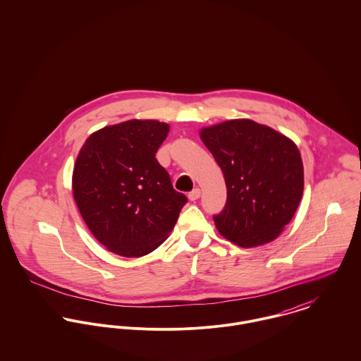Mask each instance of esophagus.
<instances>
[{"mask_svg": "<svg viewBox=\"0 0 361 361\" xmlns=\"http://www.w3.org/2000/svg\"><path fill=\"white\" fill-rule=\"evenodd\" d=\"M202 196V190L199 189V188H196V189H193L190 193H189V199L192 200V202H195V200H197L199 197Z\"/></svg>", "mask_w": 361, "mask_h": 361, "instance_id": "esophagus-1", "label": "esophagus"}]
</instances>
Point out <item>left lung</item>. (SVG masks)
<instances>
[{
  "label": "left lung",
  "mask_w": 361,
  "mask_h": 361,
  "mask_svg": "<svg viewBox=\"0 0 361 361\" xmlns=\"http://www.w3.org/2000/svg\"><path fill=\"white\" fill-rule=\"evenodd\" d=\"M200 139L222 169L228 192L214 216L218 232L246 249L275 240L303 196V161L295 142L245 118L202 128Z\"/></svg>",
  "instance_id": "1"
}]
</instances>
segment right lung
I'll list each match as a JSON object with an SVG mask.
<instances>
[{
	"mask_svg": "<svg viewBox=\"0 0 361 361\" xmlns=\"http://www.w3.org/2000/svg\"><path fill=\"white\" fill-rule=\"evenodd\" d=\"M169 125L130 119L93 132L76 157L72 192L93 236L122 257L161 246L188 199L155 159Z\"/></svg>",
	"mask_w": 361,
	"mask_h": 361,
	"instance_id": "1",
	"label": "right lung"
}]
</instances>
